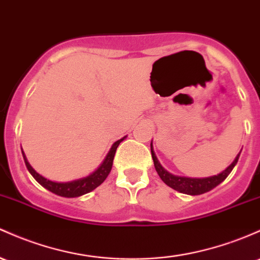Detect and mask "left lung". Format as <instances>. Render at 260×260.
<instances>
[{
    "label": "left lung",
    "instance_id": "1",
    "mask_svg": "<svg viewBox=\"0 0 260 260\" xmlns=\"http://www.w3.org/2000/svg\"><path fill=\"white\" fill-rule=\"evenodd\" d=\"M150 152H152V158L154 161V167H155L156 173L160 176V179L168 186H170L172 189L179 191L181 193H186V195H201V193L207 192V191L212 190L213 187H216L217 185L221 184L224 179L230 175V173L232 172V169L235 168L239 158L238 155L236 156V159L233 160L232 164L227 168L226 170H223L222 173L217 174V175L209 176V178H186V176H178L173 175L169 172L164 169L161 167L160 162L156 159L155 153L153 150V144H150Z\"/></svg>",
    "mask_w": 260,
    "mask_h": 260
}]
</instances>
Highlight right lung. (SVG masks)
<instances>
[{
  "mask_svg": "<svg viewBox=\"0 0 260 260\" xmlns=\"http://www.w3.org/2000/svg\"><path fill=\"white\" fill-rule=\"evenodd\" d=\"M124 138L118 139V141L115 142L112 145V148L110 149V152L105 158L104 162L95 170L92 174L86 176V178L82 179H78V180H73V181H68V182H56V181H51L45 179L44 176H42L41 174H38L36 170L30 167V164L28 162L27 158H25L23 150H22V154H23V159L25 162V167L27 169L29 170V173L32 174V176L36 179L39 184L42 185L43 187H45L47 190L51 191L55 195L62 196V198H79V196L85 195V193L90 192V191L95 190L96 187L100 186L108 176L111 169H112V162H113V158H115V153L117 150V147H118L119 143L123 141Z\"/></svg>",
  "mask_w": 260,
  "mask_h": 260,
  "instance_id": "obj_1",
  "label": "right lung"
}]
</instances>
